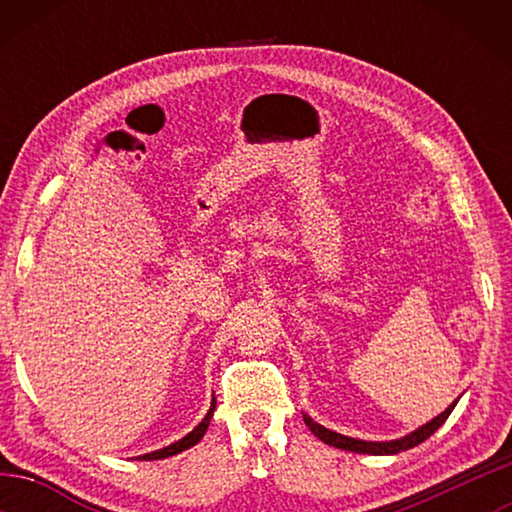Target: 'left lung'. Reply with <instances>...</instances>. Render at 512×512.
<instances>
[{
	"instance_id": "1",
	"label": "left lung",
	"mask_w": 512,
	"mask_h": 512,
	"mask_svg": "<svg viewBox=\"0 0 512 512\" xmlns=\"http://www.w3.org/2000/svg\"><path fill=\"white\" fill-rule=\"evenodd\" d=\"M454 404H449L447 409L436 415L431 422L422 424L420 429L411 431L409 436L404 438H397V440H386V443H372V440H359V438H350V436H343V433H336V431H329L325 429L323 424H318L309 418L307 413H302V418H305V424L311 429V433H314L316 438L323 440L325 445H332V447H339V449H345V452H357V454H372V456H388V454H400V452H406V449H411L415 445H420L427 440L429 436H433V433L438 431V427H443L445 420L449 418V413L454 411Z\"/></svg>"
}]
</instances>
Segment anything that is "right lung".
I'll use <instances>...</instances> for the list:
<instances>
[{
    "mask_svg": "<svg viewBox=\"0 0 512 512\" xmlns=\"http://www.w3.org/2000/svg\"><path fill=\"white\" fill-rule=\"evenodd\" d=\"M214 406H216V400H212L210 411H207V415L203 418V422L198 424V427H194V431H189L185 438H180L178 443H171L169 447H162V449H158V452H151V454H144V456H137V458H140V461H158V458L176 456V454H180V452H185V449L194 447V445L198 443V440H201V438L205 436L207 427H210V420H212V415H214Z\"/></svg>",
    "mask_w": 512,
    "mask_h": 512,
    "instance_id": "add662e5",
    "label": "right lung"
}]
</instances>
